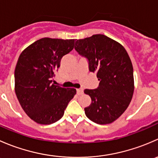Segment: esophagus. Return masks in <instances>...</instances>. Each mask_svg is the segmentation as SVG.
<instances>
[{"mask_svg":"<svg viewBox=\"0 0 158 158\" xmlns=\"http://www.w3.org/2000/svg\"><path fill=\"white\" fill-rule=\"evenodd\" d=\"M76 92H77L78 95H81V94L83 93V89H77Z\"/></svg>","mask_w":158,"mask_h":158,"instance_id":"34e87169","label":"esophagus"}]
</instances>
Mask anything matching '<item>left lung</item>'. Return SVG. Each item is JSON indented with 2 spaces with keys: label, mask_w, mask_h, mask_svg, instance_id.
Segmentation results:
<instances>
[{
  "label": "left lung",
  "mask_w": 158,
  "mask_h": 158,
  "mask_svg": "<svg viewBox=\"0 0 158 158\" xmlns=\"http://www.w3.org/2000/svg\"><path fill=\"white\" fill-rule=\"evenodd\" d=\"M75 49L87 59L90 72H96L98 88L85 89L92 103L85 115L99 125L110 124L127 109L134 93L133 66L119 43L103 34L76 40Z\"/></svg>",
  "instance_id": "obj_1"
}]
</instances>
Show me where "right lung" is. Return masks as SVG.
<instances>
[{"mask_svg":"<svg viewBox=\"0 0 158 158\" xmlns=\"http://www.w3.org/2000/svg\"><path fill=\"white\" fill-rule=\"evenodd\" d=\"M75 40L42 38L27 47L20 55L14 72L15 93L22 109L41 125L60 120L75 89L52 83L63 56L74 47Z\"/></svg>","mask_w":158,"mask_h":158,"instance_id":"obj_1","label":"right lung"}]
</instances>
